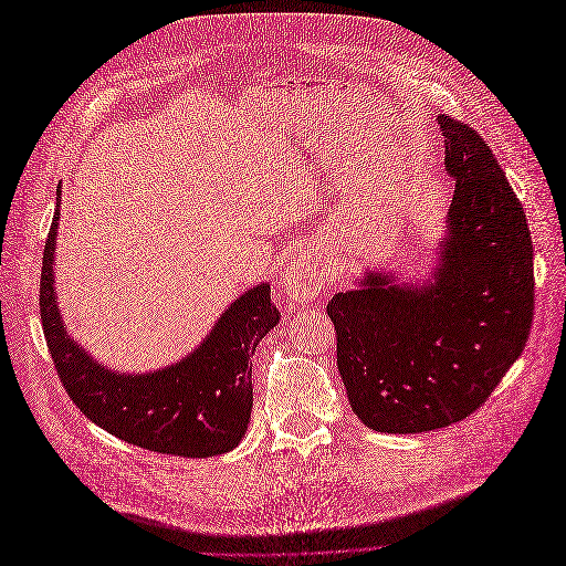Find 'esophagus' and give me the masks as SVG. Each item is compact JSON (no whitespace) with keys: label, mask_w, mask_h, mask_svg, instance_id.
Instances as JSON below:
<instances>
[{"label":"esophagus","mask_w":566,"mask_h":566,"mask_svg":"<svg viewBox=\"0 0 566 566\" xmlns=\"http://www.w3.org/2000/svg\"><path fill=\"white\" fill-rule=\"evenodd\" d=\"M331 283V269H325L312 252H293L283 264L279 281L281 295L295 302H312Z\"/></svg>","instance_id":"1"}]
</instances>
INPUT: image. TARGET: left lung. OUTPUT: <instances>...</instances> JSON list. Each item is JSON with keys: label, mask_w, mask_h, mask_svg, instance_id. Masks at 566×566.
Masks as SVG:
<instances>
[{"label": "left lung", "mask_w": 566, "mask_h": 566, "mask_svg": "<svg viewBox=\"0 0 566 566\" xmlns=\"http://www.w3.org/2000/svg\"><path fill=\"white\" fill-rule=\"evenodd\" d=\"M439 129L455 191L434 276L397 285L366 273L328 302L342 382L375 432H430L474 413L520 358L534 321L522 202L470 125L439 115Z\"/></svg>", "instance_id": "obj_1"}]
</instances>
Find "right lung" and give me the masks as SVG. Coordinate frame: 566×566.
<instances>
[{
    "instance_id": "add662e5",
    "label": "right lung",
    "mask_w": 566,
    "mask_h": 566,
    "mask_svg": "<svg viewBox=\"0 0 566 566\" xmlns=\"http://www.w3.org/2000/svg\"><path fill=\"white\" fill-rule=\"evenodd\" d=\"M59 208L56 200L42 260L40 316L67 397L92 422L132 447L184 458H210L235 449L252 410V354L281 321L269 283L238 297L200 347L181 361L144 375L108 370L65 335L59 314L54 293Z\"/></svg>"
}]
</instances>
